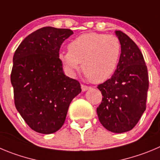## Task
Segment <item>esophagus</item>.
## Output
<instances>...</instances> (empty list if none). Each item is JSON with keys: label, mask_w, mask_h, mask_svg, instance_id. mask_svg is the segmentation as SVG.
<instances>
[{"label": "esophagus", "mask_w": 160, "mask_h": 160, "mask_svg": "<svg viewBox=\"0 0 160 160\" xmlns=\"http://www.w3.org/2000/svg\"><path fill=\"white\" fill-rule=\"evenodd\" d=\"M91 87H89V86H87V85H84V84H81V89L83 92H85V91L88 90V89H90Z\"/></svg>", "instance_id": "esophagus-1"}]
</instances>
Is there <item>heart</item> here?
Listing matches in <instances>:
<instances>
[{
	"instance_id": "obj_1",
	"label": "heart",
	"mask_w": 160,
	"mask_h": 160,
	"mask_svg": "<svg viewBox=\"0 0 160 160\" xmlns=\"http://www.w3.org/2000/svg\"><path fill=\"white\" fill-rule=\"evenodd\" d=\"M68 51L60 52L58 59L73 73L80 68L92 83L110 79L117 70L122 55V43L117 36L88 32L79 35L68 46Z\"/></svg>"
}]
</instances>
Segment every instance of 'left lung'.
<instances>
[{"instance_id":"left-lung-1","label":"left lung","mask_w":160,"mask_h":160,"mask_svg":"<svg viewBox=\"0 0 160 160\" xmlns=\"http://www.w3.org/2000/svg\"><path fill=\"white\" fill-rule=\"evenodd\" d=\"M118 66L111 78L98 85L102 95L97 114L107 130L117 133L133 129L146 109L149 81L144 57L135 42L121 31Z\"/></svg>"}]
</instances>
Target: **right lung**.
I'll use <instances>...</instances> for the list:
<instances>
[{
	"mask_svg": "<svg viewBox=\"0 0 160 160\" xmlns=\"http://www.w3.org/2000/svg\"><path fill=\"white\" fill-rule=\"evenodd\" d=\"M70 29L45 27L22 41L13 56L11 83L16 110L31 129L50 134L65 122L70 102L81 92L58 59Z\"/></svg>",
	"mask_w": 160,
	"mask_h": 160,
	"instance_id": "obj_1",
	"label": "right lung"
}]
</instances>
